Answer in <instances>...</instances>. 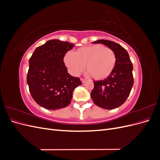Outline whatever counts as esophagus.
<instances>
[{"label":"esophagus","mask_w":160,"mask_h":160,"mask_svg":"<svg viewBox=\"0 0 160 160\" xmlns=\"http://www.w3.org/2000/svg\"><path fill=\"white\" fill-rule=\"evenodd\" d=\"M81 81L82 83H85V81H86V80H85V79H82V78H81Z\"/></svg>","instance_id":"obj_1"}]
</instances>
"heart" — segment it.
I'll return each mask as SVG.
<instances>
[{"mask_svg": "<svg viewBox=\"0 0 160 160\" xmlns=\"http://www.w3.org/2000/svg\"><path fill=\"white\" fill-rule=\"evenodd\" d=\"M115 52L102 45L95 44L81 47L72 52H67L63 62L72 75L77 76L86 69L93 79H105L112 73L116 64Z\"/></svg>", "mask_w": 160, "mask_h": 160, "instance_id": "b5f03b06", "label": "heart"}]
</instances>
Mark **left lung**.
I'll return each mask as SVG.
<instances>
[{
	"label": "left lung",
	"instance_id": "left-lung-1",
	"mask_svg": "<svg viewBox=\"0 0 160 160\" xmlns=\"http://www.w3.org/2000/svg\"><path fill=\"white\" fill-rule=\"evenodd\" d=\"M93 42L105 45L115 53L117 60L112 73L103 80L94 81L91 93L94 103L99 108L113 109L122 105L129 95L133 85V65L127 51L118 43L103 39Z\"/></svg>",
	"mask_w": 160,
	"mask_h": 160
}]
</instances>
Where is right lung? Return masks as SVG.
<instances>
[{
	"instance_id": "right-lung-1",
	"label": "right lung",
	"mask_w": 160,
	"mask_h": 160,
	"mask_svg": "<svg viewBox=\"0 0 160 160\" xmlns=\"http://www.w3.org/2000/svg\"><path fill=\"white\" fill-rule=\"evenodd\" d=\"M75 46L57 39L38 47L29 59L27 81L33 99L42 108L57 110L71 103L74 89L82 84L68 73L63 62L66 52Z\"/></svg>"
}]
</instances>
